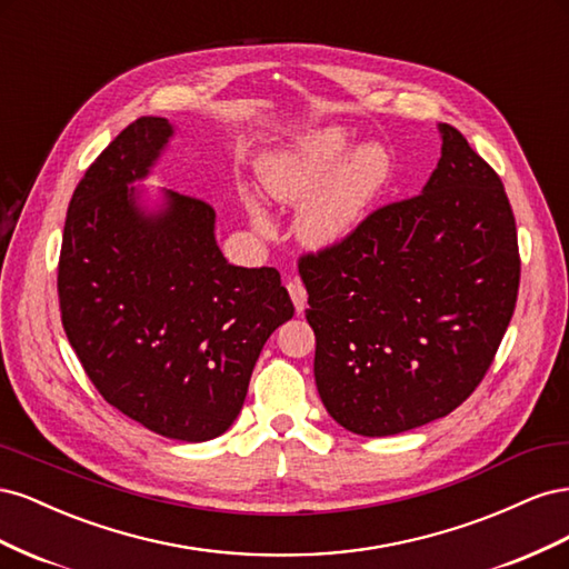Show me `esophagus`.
I'll use <instances>...</instances> for the list:
<instances>
[{"instance_id":"1","label":"esophagus","mask_w":569,"mask_h":569,"mask_svg":"<svg viewBox=\"0 0 569 569\" xmlns=\"http://www.w3.org/2000/svg\"><path fill=\"white\" fill-rule=\"evenodd\" d=\"M287 291H289L291 301H295L297 313H303V311H306V301H308V295H306L303 284H301L299 280H289V282H287Z\"/></svg>"}]
</instances>
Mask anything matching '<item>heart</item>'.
Masks as SVG:
<instances>
[{"mask_svg": "<svg viewBox=\"0 0 569 569\" xmlns=\"http://www.w3.org/2000/svg\"><path fill=\"white\" fill-rule=\"evenodd\" d=\"M341 126L308 130L289 144L266 153L261 180L280 203H303L297 218L299 237L308 247L327 249L349 239L372 213L393 180V157L382 142L358 144ZM251 226L270 230L266 211L247 197Z\"/></svg>", "mask_w": 569, "mask_h": 569, "instance_id": "heart-1", "label": "heart"}]
</instances>
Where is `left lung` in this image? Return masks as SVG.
Wrapping results in <instances>:
<instances>
[{
  "mask_svg": "<svg viewBox=\"0 0 569 569\" xmlns=\"http://www.w3.org/2000/svg\"><path fill=\"white\" fill-rule=\"evenodd\" d=\"M422 194L382 206L341 244L301 256L316 385L353 435L391 437L456 410L487 375L520 287L501 178L439 123Z\"/></svg>",
  "mask_w": 569,
  "mask_h": 569,
  "instance_id": "1",
  "label": "left lung"
}]
</instances>
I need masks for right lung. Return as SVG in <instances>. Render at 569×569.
Segmentation results:
<instances>
[{"instance_id": "right-lung-1", "label": "right lung", "mask_w": 569, "mask_h": 569, "mask_svg": "<svg viewBox=\"0 0 569 569\" xmlns=\"http://www.w3.org/2000/svg\"><path fill=\"white\" fill-rule=\"evenodd\" d=\"M176 128L142 116L99 153L68 203L59 303L92 385L161 437L209 441L237 420L263 343L295 306L274 268H239L216 211L144 180Z\"/></svg>"}]
</instances>
